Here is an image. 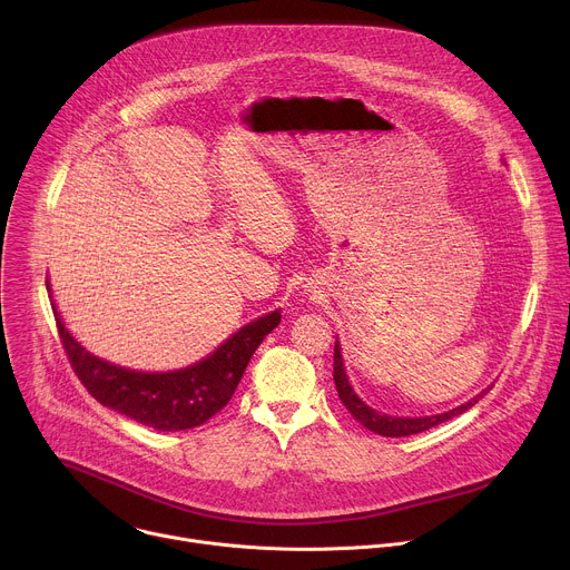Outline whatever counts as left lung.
I'll return each mask as SVG.
<instances>
[{
	"mask_svg": "<svg viewBox=\"0 0 570 570\" xmlns=\"http://www.w3.org/2000/svg\"><path fill=\"white\" fill-rule=\"evenodd\" d=\"M334 381H336V390H338V396L341 401L345 403V409L352 413L354 420H358L365 429L379 433V435H385V438H409V435H417V433H424L438 424H444L458 415H462L464 411H469L471 405H475L480 401V396L484 394H478L473 396L471 401L462 403L460 409H453L449 413H442V415H431V417H390V415H381L376 411H372L370 405H365L356 392L352 390L350 381H347V374H345V367H343V354H341V347H338V341H336V347H334Z\"/></svg>",
	"mask_w": 570,
	"mask_h": 570,
	"instance_id": "8db88e82",
	"label": "left lung"
}]
</instances>
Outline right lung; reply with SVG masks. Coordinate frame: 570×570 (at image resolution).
<instances>
[{
  "mask_svg": "<svg viewBox=\"0 0 570 570\" xmlns=\"http://www.w3.org/2000/svg\"><path fill=\"white\" fill-rule=\"evenodd\" d=\"M53 315L78 381L99 403L157 431L196 429L223 411L255 350L282 320L279 311L268 313L246 324L205 361L178 372L146 374L92 356L67 334L56 306Z\"/></svg>",
  "mask_w": 570,
  "mask_h": 570,
  "instance_id": "right-lung-1",
  "label": "right lung"
}]
</instances>
